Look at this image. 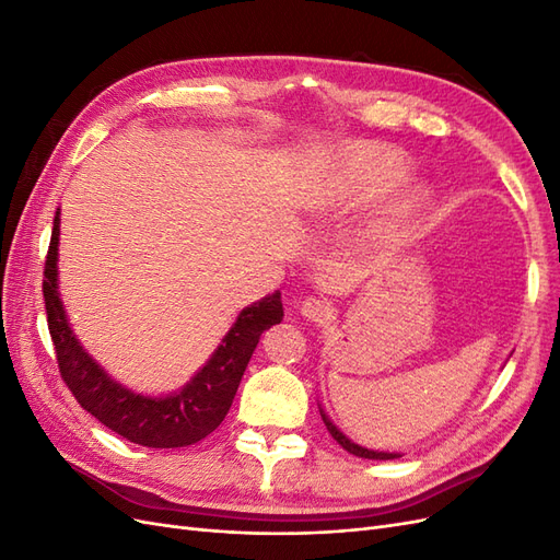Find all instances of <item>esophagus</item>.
I'll use <instances>...</instances> for the list:
<instances>
[{"label":"esophagus","mask_w":560,"mask_h":560,"mask_svg":"<svg viewBox=\"0 0 560 560\" xmlns=\"http://www.w3.org/2000/svg\"><path fill=\"white\" fill-rule=\"evenodd\" d=\"M301 315L308 317L311 322H325V319L331 317V306H329L327 301L311 296V299H306V301L301 303Z\"/></svg>","instance_id":"obj_1"}]
</instances>
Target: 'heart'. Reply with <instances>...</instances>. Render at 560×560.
Wrapping results in <instances>:
<instances>
[{"instance_id":"1","label":"heart","mask_w":560,"mask_h":560,"mask_svg":"<svg viewBox=\"0 0 560 560\" xmlns=\"http://www.w3.org/2000/svg\"><path fill=\"white\" fill-rule=\"evenodd\" d=\"M409 173V161L397 149L383 144H358L343 156L331 182V196L341 202H371L385 196ZM425 202V189L418 184L404 186L387 200L383 226L401 231Z\"/></svg>"}]
</instances>
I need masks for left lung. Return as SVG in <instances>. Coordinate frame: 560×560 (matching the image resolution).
Returning <instances> with one entry per match:
<instances>
[{"label": "left lung", "instance_id": "1", "mask_svg": "<svg viewBox=\"0 0 560 560\" xmlns=\"http://www.w3.org/2000/svg\"><path fill=\"white\" fill-rule=\"evenodd\" d=\"M319 416H322V420H325V425H327V430H329V434L336 439L338 444H341L348 453H352V455H358V457H369V460H395V457H399L397 453H383V451H369V448H362V446H358V444H352L350 439L338 430L334 422L327 418V413L325 411H319Z\"/></svg>", "mask_w": 560, "mask_h": 560}]
</instances>
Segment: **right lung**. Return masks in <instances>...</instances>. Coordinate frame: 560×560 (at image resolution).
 <instances>
[{
	"label": "right lung",
	"mask_w": 560,
	"mask_h": 560,
	"mask_svg": "<svg viewBox=\"0 0 560 560\" xmlns=\"http://www.w3.org/2000/svg\"><path fill=\"white\" fill-rule=\"evenodd\" d=\"M60 212H56L50 245L44 264V303L50 341L56 346L60 378L74 399L105 428L132 444L147 448L191 446L214 432L226 418L241 378L259 336L282 319L280 292L245 308L210 362L191 383L171 397H142L112 381L74 338L58 296V235Z\"/></svg>",
	"instance_id": "1"
}]
</instances>
